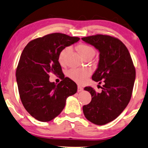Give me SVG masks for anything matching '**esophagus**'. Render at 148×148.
Returning a JSON list of instances; mask_svg holds the SVG:
<instances>
[{"label": "esophagus", "mask_w": 148, "mask_h": 148, "mask_svg": "<svg viewBox=\"0 0 148 148\" xmlns=\"http://www.w3.org/2000/svg\"><path fill=\"white\" fill-rule=\"evenodd\" d=\"M83 90V88L80 86H78V92H81Z\"/></svg>", "instance_id": "34e87169"}]
</instances>
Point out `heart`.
I'll list each match as a JSON object with an SVG mask.
<instances>
[{"label":"heart","instance_id":"1","mask_svg":"<svg viewBox=\"0 0 148 148\" xmlns=\"http://www.w3.org/2000/svg\"><path fill=\"white\" fill-rule=\"evenodd\" d=\"M78 51L81 56L84 58L86 56L90 53H95L94 49L89 45L81 44L78 47ZM70 47H66L61 51L58 56V61L61 65L65 64V59ZM91 71L88 68H72L68 71V75L71 79L78 84H82L85 82L86 78L90 76Z\"/></svg>","mask_w":148,"mask_h":148}]
</instances>
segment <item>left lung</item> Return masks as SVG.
I'll use <instances>...</instances> for the list:
<instances>
[{
  "mask_svg": "<svg viewBox=\"0 0 148 148\" xmlns=\"http://www.w3.org/2000/svg\"><path fill=\"white\" fill-rule=\"evenodd\" d=\"M82 40L99 51V64L92 79L104 82L101 92H96L90 86L84 88L91 95L92 99L83 106V113L92 123L103 125L116 119L129 103L135 68L129 51L119 39L97 34L84 37Z\"/></svg>",
  "mask_w": 148,
  "mask_h": 148,
  "instance_id": "1",
  "label": "left lung"
}]
</instances>
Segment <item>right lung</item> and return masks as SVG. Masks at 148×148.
<instances>
[{"mask_svg": "<svg viewBox=\"0 0 148 148\" xmlns=\"http://www.w3.org/2000/svg\"><path fill=\"white\" fill-rule=\"evenodd\" d=\"M80 40L61 33H53L28 42L22 51L16 70L19 97L25 109L41 122L52 121L75 94L77 85L64 77L58 61L61 51ZM49 73L60 75L58 85L49 81Z\"/></svg>", "mask_w": 148, "mask_h": 148, "instance_id": "obj_1", "label": "right lung"}]
</instances>
